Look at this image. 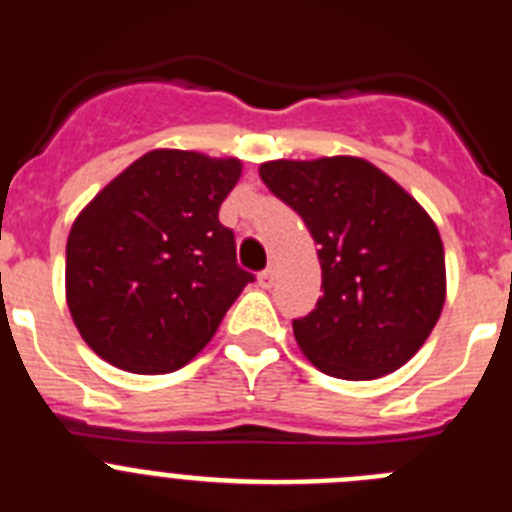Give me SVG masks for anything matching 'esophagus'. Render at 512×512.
<instances>
[{
    "label": "esophagus",
    "instance_id": "obj_1",
    "mask_svg": "<svg viewBox=\"0 0 512 512\" xmlns=\"http://www.w3.org/2000/svg\"><path fill=\"white\" fill-rule=\"evenodd\" d=\"M274 279H277V274H274V269H264L259 274V287L261 289H269L271 284H274Z\"/></svg>",
    "mask_w": 512,
    "mask_h": 512
}]
</instances>
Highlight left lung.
I'll return each mask as SVG.
<instances>
[{"label": "left lung", "instance_id": "1", "mask_svg": "<svg viewBox=\"0 0 512 512\" xmlns=\"http://www.w3.org/2000/svg\"><path fill=\"white\" fill-rule=\"evenodd\" d=\"M259 174L318 243L323 297L292 320L302 354L348 382L408 364L446 300L443 243L428 212L364 158H282Z\"/></svg>", "mask_w": 512, "mask_h": 512}]
</instances>
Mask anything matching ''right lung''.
I'll list each match as a JSON object with an SVG mask.
<instances>
[{"label":"right lung","mask_w":512,"mask_h":512,"mask_svg":"<svg viewBox=\"0 0 512 512\" xmlns=\"http://www.w3.org/2000/svg\"><path fill=\"white\" fill-rule=\"evenodd\" d=\"M238 158L151 151L74 220L66 302L94 354L133 374H169L200 354L251 271L217 220Z\"/></svg>","instance_id":"obj_1"}]
</instances>
